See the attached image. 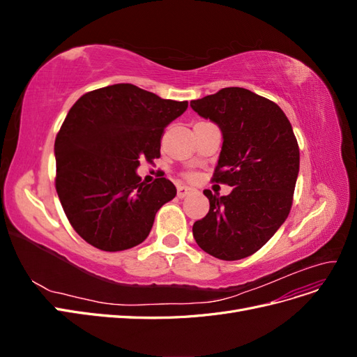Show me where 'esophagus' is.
Masks as SVG:
<instances>
[{
  "instance_id": "esophagus-1",
  "label": "esophagus",
  "mask_w": 357,
  "mask_h": 357,
  "mask_svg": "<svg viewBox=\"0 0 357 357\" xmlns=\"http://www.w3.org/2000/svg\"><path fill=\"white\" fill-rule=\"evenodd\" d=\"M195 192V189L193 188H189V186H185V185H178L177 186V197L178 198H185L186 195H189V193Z\"/></svg>"
}]
</instances>
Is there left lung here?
<instances>
[{"mask_svg":"<svg viewBox=\"0 0 357 357\" xmlns=\"http://www.w3.org/2000/svg\"><path fill=\"white\" fill-rule=\"evenodd\" d=\"M193 112L222 131L223 144L213 180L229 195L205 189L210 210L193 223L204 252L238 261L256 253L287 219L299 172V147L280 107L244 88H225L190 101Z\"/></svg>","mask_w":357,"mask_h":357,"instance_id":"obj_1","label":"left lung"}]
</instances>
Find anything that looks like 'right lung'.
Masks as SVG:
<instances>
[{"mask_svg": "<svg viewBox=\"0 0 357 357\" xmlns=\"http://www.w3.org/2000/svg\"><path fill=\"white\" fill-rule=\"evenodd\" d=\"M186 109L188 101L162 100L129 83L84 93L71 107L55 139L56 192L86 243L121 252L147 238L177 190L165 177L142 181L139 158L160 156L164 129Z\"/></svg>", "mask_w": 357, "mask_h": 357, "instance_id": "1", "label": "right lung"}]
</instances>
